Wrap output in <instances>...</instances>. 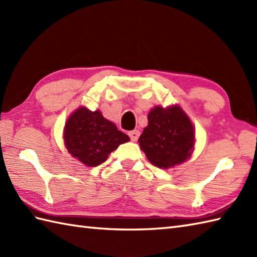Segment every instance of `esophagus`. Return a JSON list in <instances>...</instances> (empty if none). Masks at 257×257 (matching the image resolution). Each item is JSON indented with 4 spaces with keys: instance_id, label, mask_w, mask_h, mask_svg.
<instances>
[{
    "instance_id": "34e87169",
    "label": "esophagus",
    "mask_w": 257,
    "mask_h": 257,
    "mask_svg": "<svg viewBox=\"0 0 257 257\" xmlns=\"http://www.w3.org/2000/svg\"><path fill=\"white\" fill-rule=\"evenodd\" d=\"M128 136L130 137V139H132V141H137L140 136V133L138 130H133V132L128 133Z\"/></svg>"
}]
</instances>
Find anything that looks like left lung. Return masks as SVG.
Segmentation results:
<instances>
[{"label":"left lung","mask_w":257,"mask_h":257,"mask_svg":"<svg viewBox=\"0 0 257 257\" xmlns=\"http://www.w3.org/2000/svg\"><path fill=\"white\" fill-rule=\"evenodd\" d=\"M138 141L152 165L168 169L191 156L194 145L193 125L179 106L155 107L148 114V125Z\"/></svg>","instance_id":"1"}]
</instances>
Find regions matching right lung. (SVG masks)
<instances>
[{"instance_id": "right-lung-1", "label": "right lung", "mask_w": 257, "mask_h": 257, "mask_svg": "<svg viewBox=\"0 0 257 257\" xmlns=\"http://www.w3.org/2000/svg\"><path fill=\"white\" fill-rule=\"evenodd\" d=\"M64 140L70 155L86 166L97 167L105 162L119 145L130 139L114 123L103 118L99 110L80 107L65 124Z\"/></svg>"}]
</instances>
